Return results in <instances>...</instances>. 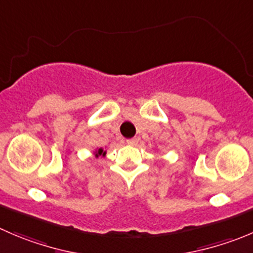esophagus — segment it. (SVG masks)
I'll list each match as a JSON object with an SVG mask.
<instances>
[{"label":"esophagus","instance_id":"esophagus-1","mask_svg":"<svg viewBox=\"0 0 253 253\" xmlns=\"http://www.w3.org/2000/svg\"><path fill=\"white\" fill-rule=\"evenodd\" d=\"M137 142H138V139L137 138H131V139H127L126 143L129 144V146H134V144H137Z\"/></svg>","mask_w":253,"mask_h":253}]
</instances>
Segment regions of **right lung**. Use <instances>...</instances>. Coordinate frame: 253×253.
Here are the masks:
<instances>
[{
    "label": "right lung",
    "mask_w": 253,
    "mask_h": 253,
    "mask_svg": "<svg viewBox=\"0 0 253 253\" xmlns=\"http://www.w3.org/2000/svg\"><path fill=\"white\" fill-rule=\"evenodd\" d=\"M94 156L96 157V158H99V157H105V156H106V149L96 148L94 151Z\"/></svg>",
    "instance_id": "right-lung-1"
}]
</instances>
